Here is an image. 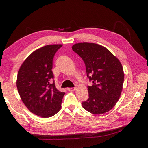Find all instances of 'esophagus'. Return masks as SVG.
Listing matches in <instances>:
<instances>
[{"label": "esophagus", "instance_id": "esophagus-1", "mask_svg": "<svg viewBox=\"0 0 148 148\" xmlns=\"http://www.w3.org/2000/svg\"><path fill=\"white\" fill-rule=\"evenodd\" d=\"M69 91H74L76 90V87H71V88H67Z\"/></svg>", "mask_w": 148, "mask_h": 148}]
</instances>
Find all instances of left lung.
Returning a JSON list of instances; mask_svg holds the SVG:
<instances>
[{"label": "left lung", "mask_w": 148, "mask_h": 148, "mask_svg": "<svg viewBox=\"0 0 148 148\" xmlns=\"http://www.w3.org/2000/svg\"><path fill=\"white\" fill-rule=\"evenodd\" d=\"M84 61L87 76L92 86H87L89 99L82 102L85 110L102 114L113 108L121 95L124 72L121 62L108 49L94 43H78L72 47Z\"/></svg>", "instance_id": "obj_1"}]
</instances>
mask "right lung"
I'll return each mask as SVG.
<instances>
[{
	"label": "right lung",
	"mask_w": 148,
	"mask_h": 148,
	"mask_svg": "<svg viewBox=\"0 0 148 148\" xmlns=\"http://www.w3.org/2000/svg\"><path fill=\"white\" fill-rule=\"evenodd\" d=\"M62 46L47 45L36 49L25 60L17 74L16 85L21 101L30 112L44 118L59 111L65 94L51 82L53 59Z\"/></svg>",
	"instance_id": "obj_1"
}]
</instances>
